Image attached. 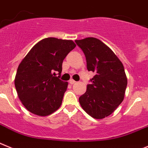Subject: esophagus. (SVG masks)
<instances>
[{"mask_svg": "<svg viewBox=\"0 0 148 148\" xmlns=\"http://www.w3.org/2000/svg\"><path fill=\"white\" fill-rule=\"evenodd\" d=\"M76 81L75 80H74V79H70V80H69V83L70 84H71V85H72V84H74V83H76Z\"/></svg>", "mask_w": 148, "mask_h": 148, "instance_id": "obj_1", "label": "esophagus"}]
</instances>
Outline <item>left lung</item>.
<instances>
[{"label": "left lung", "mask_w": 148, "mask_h": 148, "mask_svg": "<svg viewBox=\"0 0 148 148\" xmlns=\"http://www.w3.org/2000/svg\"><path fill=\"white\" fill-rule=\"evenodd\" d=\"M75 42L86 56L88 71L95 73L79 102L90 116L103 119L124 99L127 84L124 66L112 50L99 39L87 38Z\"/></svg>", "instance_id": "obj_1"}]
</instances>
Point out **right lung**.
I'll list each match as a JSON object with an SVG mask.
<instances>
[{
    "label": "right lung",
    "mask_w": 148,
    "mask_h": 148,
    "mask_svg": "<svg viewBox=\"0 0 148 148\" xmlns=\"http://www.w3.org/2000/svg\"><path fill=\"white\" fill-rule=\"evenodd\" d=\"M75 46L72 40L45 38L34 45L21 61L14 86L19 99L29 111L45 116L60 107L68 87L67 82L60 79L62 64Z\"/></svg>",
    "instance_id": "add662e5"
}]
</instances>
